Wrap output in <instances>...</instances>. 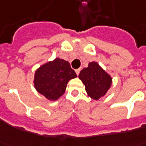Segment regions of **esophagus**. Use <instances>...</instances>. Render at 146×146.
<instances>
[{"mask_svg":"<svg viewBox=\"0 0 146 146\" xmlns=\"http://www.w3.org/2000/svg\"><path fill=\"white\" fill-rule=\"evenodd\" d=\"M75 72H76V75H79V73H80V69H77V70H75Z\"/></svg>","mask_w":146,"mask_h":146,"instance_id":"1","label":"esophagus"}]
</instances>
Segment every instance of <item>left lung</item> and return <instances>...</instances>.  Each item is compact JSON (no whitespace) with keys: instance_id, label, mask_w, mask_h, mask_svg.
Wrapping results in <instances>:
<instances>
[{"instance_id":"1","label":"left lung","mask_w":146,"mask_h":146,"mask_svg":"<svg viewBox=\"0 0 146 146\" xmlns=\"http://www.w3.org/2000/svg\"><path fill=\"white\" fill-rule=\"evenodd\" d=\"M90 98L99 100L106 94L112 84V77L97 62H90L79 74Z\"/></svg>"}]
</instances>
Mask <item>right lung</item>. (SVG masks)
Returning <instances> with one entry per match:
<instances>
[{
	"instance_id": "right-lung-1",
	"label": "right lung",
	"mask_w": 146,
	"mask_h": 146,
	"mask_svg": "<svg viewBox=\"0 0 146 146\" xmlns=\"http://www.w3.org/2000/svg\"><path fill=\"white\" fill-rule=\"evenodd\" d=\"M70 62L60 58L44 63L35 70L34 87L40 94L51 101L57 100L66 91L68 82L76 77Z\"/></svg>"
}]
</instances>
